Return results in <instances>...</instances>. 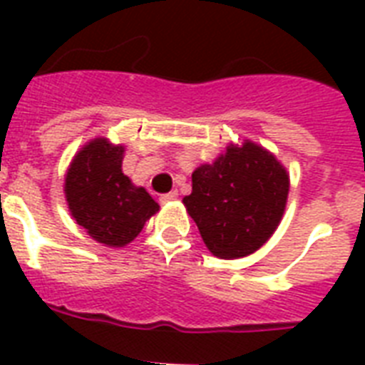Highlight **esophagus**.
Returning <instances> with one entry per match:
<instances>
[{"mask_svg":"<svg viewBox=\"0 0 365 365\" xmlns=\"http://www.w3.org/2000/svg\"><path fill=\"white\" fill-rule=\"evenodd\" d=\"M178 199V191H170V193L160 195V202L163 205H168V202H174Z\"/></svg>","mask_w":365,"mask_h":365,"instance_id":"34e87169","label":"esophagus"}]
</instances>
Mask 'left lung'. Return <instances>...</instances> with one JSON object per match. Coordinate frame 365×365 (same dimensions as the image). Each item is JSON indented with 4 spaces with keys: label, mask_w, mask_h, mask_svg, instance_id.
<instances>
[{
    "label": "left lung",
    "mask_w": 365,
    "mask_h": 365,
    "mask_svg": "<svg viewBox=\"0 0 365 365\" xmlns=\"http://www.w3.org/2000/svg\"><path fill=\"white\" fill-rule=\"evenodd\" d=\"M183 197L206 248L222 259L254 254L277 231L289 193L286 166L259 143H229L212 165L191 174Z\"/></svg>",
    "instance_id": "obj_1"
}]
</instances>
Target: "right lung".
Instances as JSON below:
<instances>
[{
  "mask_svg": "<svg viewBox=\"0 0 365 365\" xmlns=\"http://www.w3.org/2000/svg\"><path fill=\"white\" fill-rule=\"evenodd\" d=\"M125 145L93 138L71 159L64 178L71 217L96 242L123 248L136 239L159 205L123 174Z\"/></svg>",
  "mask_w": 365,
  "mask_h": 365,
  "instance_id": "obj_1",
  "label": "right lung"
}]
</instances>
